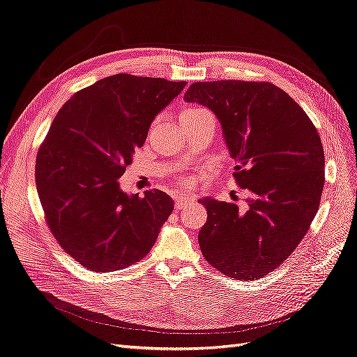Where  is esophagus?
Segmentation results:
<instances>
[{"mask_svg": "<svg viewBox=\"0 0 357 357\" xmlns=\"http://www.w3.org/2000/svg\"><path fill=\"white\" fill-rule=\"evenodd\" d=\"M192 202H194V197L191 194H183L181 197H176L175 207L178 210H183L185 207H188L190 204H192Z\"/></svg>", "mask_w": 357, "mask_h": 357, "instance_id": "34e87169", "label": "esophagus"}]
</instances>
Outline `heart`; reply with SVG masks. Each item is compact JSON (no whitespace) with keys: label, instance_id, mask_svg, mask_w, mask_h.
<instances>
[{"label":"heart","instance_id":"obj_1","mask_svg":"<svg viewBox=\"0 0 357 357\" xmlns=\"http://www.w3.org/2000/svg\"><path fill=\"white\" fill-rule=\"evenodd\" d=\"M202 110H206V109H203V107H187V109L182 110L181 116H191V114L199 113V112H202Z\"/></svg>","mask_w":357,"mask_h":357}]
</instances>
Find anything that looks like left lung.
I'll list each match as a JSON object with an SVG mask.
<instances>
[{"instance_id":"1","label":"left lung","mask_w":357,"mask_h":357,"mask_svg":"<svg viewBox=\"0 0 357 357\" xmlns=\"http://www.w3.org/2000/svg\"><path fill=\"white\" fill-rule=\"evenodd\" d=\"M222 125L243 207L202 199L207 222L199 244L207 263L240 281L266 276L305 238L319 208L325 155L310 117L271 82H195L183 96ZM236 202L238 197L231 192Z\"/></svg>"}]
</instances>
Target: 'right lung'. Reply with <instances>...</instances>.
Returning a JSON list of instances; mask_svg holds the SVG:
<instances>
[{"label": "right lung", "mask_w": 357, "mask_h": 357, "mask_svg": "<svg viewBox=\"0 0 357 357\" xmlns=\"http://www.w3.org/2000/svg\"><path fill=\"white\" fill-rule=\"evenodd\" d=\"M187 82L117 73L63 104L36 154L35 181L60 247L92 272L125 269L149 255L174 210L160 191L119 188L155 114Z\"/></svg>", "instance_id": "add662e5"}]
</instances>
